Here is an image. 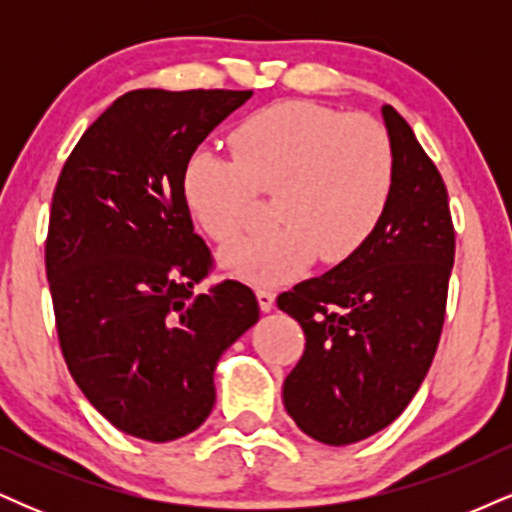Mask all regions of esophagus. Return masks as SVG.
I'll list each match as a JSON object with an SVG mask.
<instances>
[{
  "mask_svg": "<svg viewBox=\"0 0 512 512\" xmlns=\"http://www.w3.org/2000/svg\"><path fill=\"white\" fill-rule=\"evenodd\" d=\"M257 303H260V310L262 313H269V310L274 308V291H269V289H257Z\"/></svg>",
  "mask_w": 512,
  "mask_h": 512,
  "instance_id": "1",
  "label": "esophagus"
}]
</instances>
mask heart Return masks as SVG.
<instances>
[{
  "mask_svg": "<svg viewBox=\"0 0 512 512\" xmlns=\"http://www.w3.org/2000/svg\"><path fill=\"white\" fill-rule=\"evenodd\" d=\"M233 156L197 149L182 168V199L214 240L243 228L257 190L276 192L279 228L221 250L240 281L274 286L320 255L339 264L373 236L395 187V151L378 120L308 101L267 105L231 134Z\"/></svg>",
  "mask_w": 512,
  "mask_h": 512,
  "instance_id": "heart-1",
  "label": "heart"
}]
</instances>
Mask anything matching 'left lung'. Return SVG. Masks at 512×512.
Masks as SVG:
<instances>
[{"instance_id": "1", "label": "left lung", "mask_w": 512, "mask_h": 512, "mask_svg": "<svg viewBox=\"0 0 512 512\" xmlns=\"http://www.w3.org/2000/svg\"><path fill=\"white\" fill-rule=\"evenodd\" d=\"M383 120L395 187L378 228L349 260L276 298L305 332L284 407L327 445L358 443L407 409L436 356L455 262L438 168L392 105Z\"/></svg>"}]
</instances>
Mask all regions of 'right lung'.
Returning a JSON list of instances; mask_svg holds the SVG:
<instances>
[{"label": "right lung", "mask_w": 512, "mask_h": 512, "mask_svg": "<svg viewBox=\"0 0 512 512\" xmlns=\"http://www.w3.org/2000/svg\"><path fill=\"white\" fill-rule=\"evenodd\" d=\"M252 91L120 96L86 129L52 195V305L74 383L122 433L182 438L216 402L223 351L260 320L255 293L195 286L211 252L182 199V168Z\"/></svg>", "instance_id": "obj_1"}]
</instances>
